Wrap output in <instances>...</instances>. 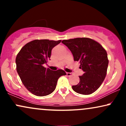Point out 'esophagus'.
I'll return each mask as SVG.
<instances>
[{"instance_id": "obj_1", "label": "esophagus", "mask_w": 126, "mask_h": 126, "mask_svg": "<svg viewBox=\"0 0 126 126\" xmlns=\"http://www.w3.org/2000/svg\"><path fill=\"white\" fill-rule=\"evenodd\" d=\"M66 75H67L68 76H70L72 75V73H69V72H66Z\"/></svg>"}]
</instances>
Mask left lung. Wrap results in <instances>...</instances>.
Wrapping results in <instances>:
<instances>
[{
    "label": "left lung",
    "mask_w": 126,
    "mask_h": 126,
    "mask_svg": "<svg viewBox=\"0 0 126 126\" xmlns=\"http://www.w3.org/2000/svg\"><path fill=\"white\" fill-rule=\"evenodd\" d=\"M62 43L72 52L75 61L80 63L84 73L79 76L80 81L72 86L78 94L89 95L95 92L107 75L108 59L106 50L97 41L89 38L64 40Z\"/></svg>",
    "instance_id": "1"
}]
</instances>
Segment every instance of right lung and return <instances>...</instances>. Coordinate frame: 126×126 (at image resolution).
Returning a JSON list of instances; mask_svg holds the SVG:
<instances>
[{"label": "right lung", "instance_id": "obj_1", "mask_svg": "<svg viewBox=\"0 0 126 126\" xmlns=\"http://www.w3.org/2000/svg\"><path fill=\"white\" fill-rule=\"evenodd\" d=\"M61 41L33 40L26 44L17 54V72L25 87L36 96L50 94L56 89L59 78L66 75L62 69L53 71L43 66L50 59L52 49Z\"/></svg>", "mask_w": 126, "mask_h": 126}]
</instances>
